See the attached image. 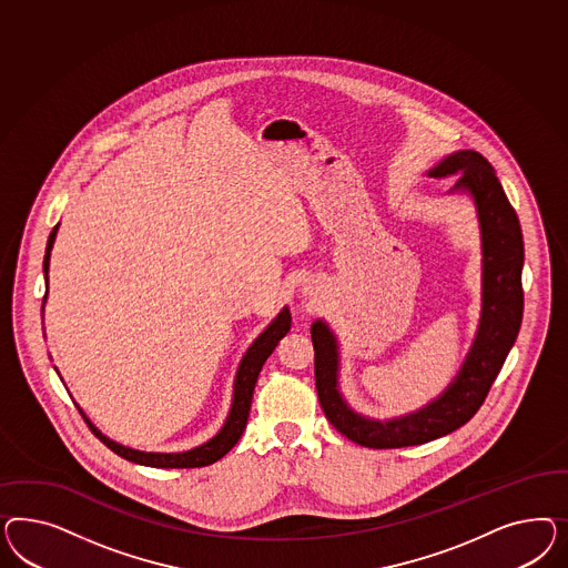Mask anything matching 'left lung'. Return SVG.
I'll list each match as a JSON object with an SVG mask.
<instances>
[{
  "label": "left lung",
  "instance_id": "8db88e82",
  "mask_svg": "<svg viewBox=\"0 0 568 568\" xmlns=\"http://www.w3.org/2000/svg\"><path fill=\"white\" fill-rule=\"evenodd\" d=\"M435 179L458 174L454 190L473 193L483 235V316L475 345L446 394L418 413L377 423L347 408L337 389V344L323 321L312 333L314 378L328 423L349 442L373 449L420 446L466 425L481 408L499 368L515 344L523 321L525 245L515 207L510 206L491 164L479 152L449 155L429 172Z\"/></svg>",
  "mask_w": 568,
  "mask_h": 568
}]
</instances>
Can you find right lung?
Returning <instances> with one entry per match:
<instances>
[{
    "label": "right lung",
    "mask_w": 568,
    "mask_h": 568,
    "mask_svg": "<svg viewBox=\"0 0 568 568\" xmlns=\"http://www.w3.org/2000/svg\"><path fill=\"white\" fill-rule=\"evenodd\" d=\"M55 231L58 226H53L48 240V247H45V258H43V273L48 278V268H50V252H52L53 240H55ZM292 328V314L290 310L285 308L275 318V323L266 328L258 339L252 344V347L245 352L243 361L237 371V378H235V394H233V406L229 418L224 423L223 429L212 437L207 444L200 447H193L190 452L183 454H152V452H139V449H131V447L119 446L112 439L103 437L100 430L95 429L85 418V414L81 416L85 418L89 429L93 430V435L102 442L103 446L110 447L114 454H119L124 460L135 463V465L155 466V468H200V466L212 465L216 460H221L224 454L240 442L241 433L247 425V416H250V408H252V396H254V387L258 381L262 364L266 358L273 354L276 344L290 333Z\"/></svg>",
    "instance_id": "add662e5"
}]
</instances>
